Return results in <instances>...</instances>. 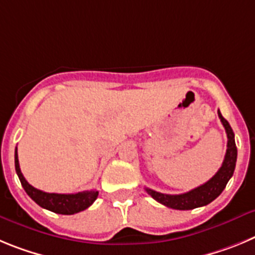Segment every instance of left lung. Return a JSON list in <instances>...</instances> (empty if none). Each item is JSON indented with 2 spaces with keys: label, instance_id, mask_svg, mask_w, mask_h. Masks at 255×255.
<instances>
[{
  "label": "left lung",
  "instance_id": "1",
  "mask_svg": "<svg viewBox=\"0 0 255 255\" xmlns=\"http://www.w3.org/2000/svg\"><path fill=\"white\" fill-rule=\"evenodd\" d=\"M217 113H219L222 126L225 127L226 134H228V150H226L224 162H222L219 171L208 182H206L205 184L199 185V187L194 188V189L183 194H164L150 189V188H144L146 192L155 201L166 206V207L174 208V210H193V208L208 205V203H211L213 199H216L222 193V190L225 189L228 182L233 176L234 170H235L238 150H236L235 144V136H234V132L231 129L230 125L222 117L220 111Z\"/></svg>",
  "mask_w": 255,
  "mask_h": 255
}]
</instances>
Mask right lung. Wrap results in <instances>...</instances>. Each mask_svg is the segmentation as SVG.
I'll use <instances>...</instances> for the list:
<instances>
[{
    "instance_id": "1",
    "label": "right lung",
    "mask_w": 255,
    "mask_h": 255,
    "mask_svg": "<svg viewBox=\"0 0 255 255\" xmlns=\"http://www.w3.org/2000/svg\"><path fill=\"white\" fill-rule=\"evenodd\" d=\"M15 169L27 196L30 197L35 203H38L40 207L52 211V212L61 213V215H73V213L81 212L90 207L99 194V192L95 189L85 190V192H79L75 194L47 193V192L36 189L26 182V179L24 178L21 170H20L17 147L15 150Z\"/></svg>"
}]
</instances>
